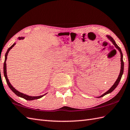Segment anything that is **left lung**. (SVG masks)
Wrapping results in <instances>:
<instances>
[{
	"label": "left lung",
	"mask_w": 130,
	"mask_h": 130,
	"mask_svg": "<svg viewBox=\"0 0 130 130\" xmlns=\"http://www.w3.org/2000/svg\"><path fill=\"white\" fill-rule=\"evenodd\" d=\"M107 37L108 38V39L113 44V45L115 46L117 50L120 52V55H121V70H120V74H119V75H118V76L117 79L116 80V81L115 82V83L113 84V85L111 87V88H110L109 90H108L106 92H105L104 94H103L101 95V96H98V97H96V98L102 97V96L106 95V94H109V93H111L112 92H113V91L115 90V88L117 87V85H118V84H119V83H120V82L121 80V78H122V76L123 73L124 63H123V54H122V51H121V50L120 47L117 45L115 41L113 40V38L112 37L109 36H107ZM115 50L116 51V50Z\"/></svg>",
	"instance_id": "8db88e82"
}]
</instances>
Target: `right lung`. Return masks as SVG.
Returning a JSON list of instances; mask_svg holds the SVG:
<instances>
[{
  "label": "right lung",
  "instance_id": "add662e5",
  "mask_svg": "<svg viewBox=\"0 0 130 130\" xmlns=\"http://www.w3.org/2000/svg\"><path fill=\"white\" fill-rule=\"evenodd\" d=\"M24 38V37H19L18 38V39L21 40H23ZM16 43L14 42V43L13 45L11 46L8 49V50L6 52V54L5 55V60H4V67H3V70H4V77L5 78V80H6V82H7V83L8 84V85L9 86L10 89L12 90V92L13 93H14L15 94L19 96V97H21V98H23L24 99H25L27 101H32V100H35V99H40L41 98H42V96H43L45 95H46L47 93L45 94L42 95H40V96H29L28 95H26L25 94H23L22 93H21L19 92V91L17 90L14 88L12 85H11L10 83L9 82V80L8 79V76H7V63H6V61L7 59V56H8V54L9 53V51L11 49H12L14 45H15Z\"/></svg>",
  "mask_w": 130,
  "mask_h": 130
}]
</instances>
